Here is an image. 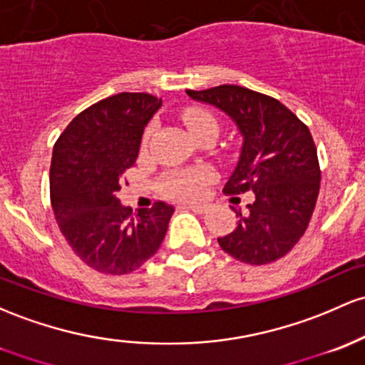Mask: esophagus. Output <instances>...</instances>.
I'll list each match as a JSON object with an SVG mask.
<instances>
[{"label":"esophagus","mask_w":365,"mask_h":365,"mask_svg":"<svg viewBox=\"0 0 365 365\" xmlns=\"http://www.w3.org/2000/svg\"><path fill=\"white\" fill-rule=\"evenodd\" d=\"M182 207H187V210H192V211H195V213H204V211H207V204H195V202H187V204H183Z\"/></svg>","instance_id":"1"}]
</instances>
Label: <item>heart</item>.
<instances>
[{"label": "heart", "instance_id": "1", "mask_svg": "<svg viewBox=\"0 0 365 365\" xmlns=\"http://www.w3.org/2000/svg\"><path fill=\"white\" fill-rule=\"evenodd\" d=\"M183 121L189 128L190 135L197 133L206 126H218L215 115L204 109H189L183 112ZM150 130L145 135V143L149 140ZM211 180V173L206 170H182L173 171L164 178V190L168 195L176 199H195L204 192V187Z\"/></svg>", "mask_w": 365, "mask_h": 365}]
</instances>
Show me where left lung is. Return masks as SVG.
I'll return each instance as SVG.
<instances>
[{"instance_id": "1", "label": "left lung", "mask_w": 365, "mask_h": 365, "mask_svg": "<svg viewBox=\"0 0 365 365\" xmlns=\"http://www.w3.org/2000/svg\"><path fill=\"white\" fill-rule=\"evenodd\" d=\"M185 93L227 114L242 137L225 192H255L247 211L232 207L237 227L218 244L250 265L282 258L305 234L317 202L320 170L310 130L279 100L247 88L222 85Z\"/></svg>"}]
</instances>
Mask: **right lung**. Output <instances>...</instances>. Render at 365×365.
<instances>
[{
	"instance_id": "1",
	"label": "right lung",
	"mask_w": 365,
	"mask_h": 365,
	"mask_svg": "<svg viewBox=\"0 0 365 365\" xmlns=\"http://www.w3.org/2000/svg\"><path fill=\"white\" fill-rule=\"evenodd\" d=\"M163 100L118 93L72 119L53 147L50 197L63 237L88 267L110 275L137 270L161 246L175 207L150 210L118 199L123 175L137 161L145 126Z\"/></svg>"
}]
</instances>
